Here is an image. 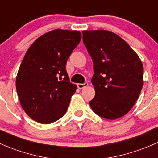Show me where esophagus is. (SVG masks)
Masks as SVG:
<instances>
[{"label":"esophagus","mask_w":158,"mask_h":158,"mask_svg":"<svg viewBox=\"0 0 158 158\" xmlns=\"http://www.w3.org/2000/svg\"><path fill=\"white\" fill-rule=\"evenodd\" d=\"M88 86V82H85V83H79L77 84V87L79 89H82L85 87Z\"/></svg>","instance_id":"obj_1"}]
</instances>
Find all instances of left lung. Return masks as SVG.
Returning <instances> with one entry per match:
<instances>
[{
    "instance_id": "8db88e82",
    "label": "left lung",
    "mask_w": 158,
    "mask_h": 158,
    "mask_svg": "<svg viewBox=\"0 0 158 158\" xmlns=\"http://www.w3.org/2000/svg\"><path fill=\"white\" fill-rule=\"evenodd\" d=\"M82 40L93 62L90 102L100 117L114 120L131 109L143 87L144 68L136 52L123 39L108 30H84Z\"/></svg>"
}]
</instances>
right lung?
I'll use <instances>...</instances> for the list:
<instances>
[{"label": "right lung", "instance_id": "1", "mask_svg": "<svg viewBox=\"0 0 158 158\" xmlns=\"http://www.w3.org/2000/svg\"><path fill=\"white\" fill-rule=\"evenodd\" d=\"M81 37L77 30L56 29L40 36L27 51L16 89L21 107L33 120L50 124L66 114L76 90L66 65Z\"/></svg>", "mask_w": 158, "mask_h": 158}]
</instances>
